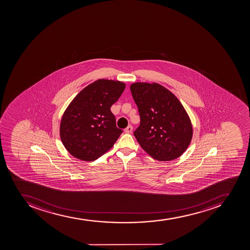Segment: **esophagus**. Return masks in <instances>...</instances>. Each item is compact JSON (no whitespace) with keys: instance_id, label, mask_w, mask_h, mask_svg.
<instances>
[{"instance_id":"1","label":"esophagus","mask_w":250,"mask_h":250,"mask_svg":"<svg viewBox=\"0 0 250 250\" xmlns=\"http://www.w3.org/2000/svg\"><path fill=\"white\" fill-rule=\"evenodd\" d=\"M132 131H133V126L128 125L127 128L125 129V132L127 133H132Z\"/></svg>"}]
</instances>
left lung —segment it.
<instances>
[{"label":"left lung","instance_id":"8db88e82","mask_svg":"<svg viewBox=\"0 0 250 250\" xmlns=\"http://www.w3.org/2000/svg\"><path fill=\"white\" fill-rule=\"evenodd\" d=\"M130 90L141 118L133 133L140 146L160 162L179 157L192 137L189 117L179 100L157 83L136 82Z\"/></svg>","mask_w":250,"mask_h":250}]
</instances>
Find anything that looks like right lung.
Returning <instances> with one entry per match:
<instances>
[{"label":"right lung","instance_id":"right-lung-1","mask_svg":"<svg viewBox=\"0 0 250 250\" xmlns=\"http://www.w3.org/2000/svg\"><path fill=\"white\" fill-rule=\"evenodd\" d=\"M125 88L123 82L99 79L82 89L62 116L60 136L67 151L93 162L109 150L123 131L110 108Z\"/></svg>","mask_w":250,"mask_h":250}]
</instances>
